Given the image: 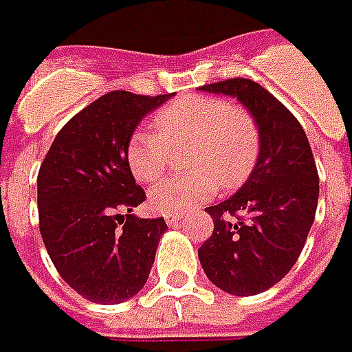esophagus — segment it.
Segmentation results:
<instances>
[{"mask_svg": "<svg viewBox=\"0 0 352 352\" xmlns=\"http://www.w3.org/2000/svg\"><path fill=\"white\" fill-rule=\"evenodd\" d=\"M164 218H165V222H167V224L173 226V224H177V222H179L181 218H183V214H181V212H167V214H164Z\"/></svg>", "mask_w": 352, "mask_h": 352, "instance_id": "esophagus-1", "label": "esophagus"}]
</instances>
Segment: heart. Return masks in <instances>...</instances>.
Masks as SVG:
<instances>
[{"instance_id": "1", "label": "heart", "mask_w": 352, "mask_h": 352, "mask_svg": "<svg viewBox=\"0 0 352 352\" xmlns=\"http://www.w3.org/2000/svg\"><path fill=\"white\" fill-rule=\"evenodd\" d=\"M153 130H136L126 146L132 175L153 183L164 175L171 148L188 144L190 171L169 177L152 188L155 212H181L208 199L216 187L236 188L253 173L261 153L257 122L248 111L208 95H187L153 115Z\"/></svg>"}]
</instances>
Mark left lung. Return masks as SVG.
Listing matches in <instances>:
<instances>
[{"label":"left lung","instance_id":"8db88e82","mask_svg":"<svg viewBox=\"0 0 352 352\" xmlns=\"http://www.w3.org/2000/svg\"><path fill=\"white\" fill-rule=\"evenodd\" d=\"M199 89L236 97L259 128L257 165L234 197L204 208L214 232L199 249L214 285L253 296L283 280L300 257L316 218L320 177L302 124L257 81L234 78Z\"/></svg>","mask_w":352,"mask_h":352}]
</instances>
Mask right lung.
<instances>
[{
	"mask_svg": "<svg viewBox=\"0 0 352 352\" xmlns=\"http://www.w3.org/2000/svg\"><path fill=\"white\" fill-rule=\"evenodd\" d=\"M169 95L104 93L56 134L38 171V226L56 271L79 296L120 304L144 288L164 218H138L146 200L126 162L138 122Z\"/></svg>",
	"mask_w": 352,
	"mask_h": 352,
	"instance_id": "right-lung-1",
	"label": "right lung"
}]
</instances>
